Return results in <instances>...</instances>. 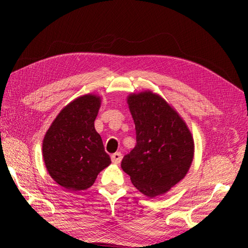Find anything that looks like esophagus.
Segmentation results:
<instances>
[{"mask_svg":"<svg viewBox=\"0 0 248 248\" xmlns=\"http://www.w3.org/2000/svg\"><path fill=\"white\" fill-rule=\"evenodd\" d=\"M121 158H123V155H121L120 152H116L111 155V162L114 164H119L121 162Z\"/></svg>","mask_w":248,"mask_h":248,"instance_id":"obj_1","label":"esophagus"}]
</instances>
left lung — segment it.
<instances>
[{"label": "left lung", "mask_w": 248, "mask_h": 248, "mask_svg": "<svg viewBox=\"0 0 248 248\" xmlns=\"http://www.w3.org/2000/svg\"><path fill=\"white\" fill-rule=\"evenodd\" d=\"M127 103L136 124L137 144L121 169L149 198L166 194L182 180L194 159V138L166 100L152 91L131 93Z\"/></svg>", "instance_id": "8db88e82"}]
</instances>
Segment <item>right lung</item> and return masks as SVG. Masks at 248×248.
I'll return each mask as SVG.
<instances>
[{"mask_svg":"<svg viewBox=\"0 0 248 248\" xmlns=\"http://www.w3.org/2000/svg\"><path fill=\"white\" fill-rule=\"evenodd\" d=\"M102 97L86 94L59 112L43 141L44 162L49 175L68 191L85 190L111 161L94 127Z\"/></svg>","mask_w":248,"mask_h":248,"instance_id":"right-lung-1","label":"right lung"}]
</instances>
